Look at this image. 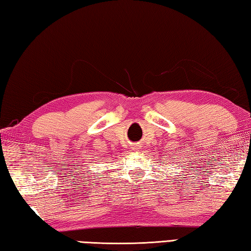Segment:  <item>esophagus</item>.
Instances as JSON below:
<instances>
[{
	"mask_svg": "<svg viewBox=\"0 0 251 251\" xmlns=\"http://www.w3.org/2000/svg\"><path fill=\"white\" fill-rule=\"evenodd\" d=\"M134 148H135V150H139V146H138V145H136Z\"/></svg>",
	"mask_w": 251,
	"mask_h": 251,
	"instance_id": "34e87169",
	"label": "esophagus"
}]
</instances>
